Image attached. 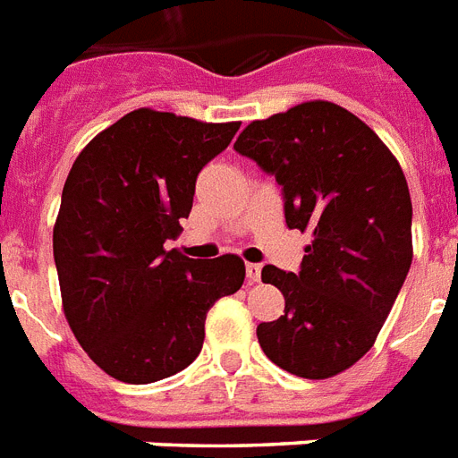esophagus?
Returning <instances> with one entry per match:
<instances>
[{
  "instance_id": "obj_1",
  "label": "esophagus",
  "mask_w": 458,
  "mask_h": 458,
  "mask_svg": "<svg viewBox=\"0 0 458 458\" xmlns=\"http://www.w3.org/2000/svg\"><path fill=\"white\" fill-rule=\"evenodd\" d=\"M246 276H248V281H259V276H262V267L255 265V262H248Z\"/></svg>"
}]
</instances>
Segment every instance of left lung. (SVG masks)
Here are the masks:
<instances>
[{"mask_svg":"<svg viewBox=\"0 0 458 458\" xmlns=\"http://www.w3.org/2000/svg\"><path fill=\"white\" fill-rule=\"evenodd\" d=\"M233 148L276 177L288 229L312 232L298 274L262 269L286 310L259 324V347L300 378L338 376L374 347L411 267L404 172L367 123L331 101L252 120Z\"/></svg>","mask_w":458,"mask_h":458,"instance_id":"left-lung-1","label":"left lung"}]
</instances>
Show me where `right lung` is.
Listing matches in <instances>:
<instances>
[{
  "mask_svg": "<svg viewBox=\"0 0 458 458\" xmlns=\"http://www.w3.org/2000/svg\"><path fill=\"white\" fill-rule=\"evenodd\" d=\"M239 127L137 108L72 163L54 225L61 300L82 350L113 378L144 386L189 367L208 310L243 286L236 255L203 262L165 248L199 172Z\"/></svg>",
  "mask_w": 458,
  "mask_h": 458,
  "instance_id": "obj_1",
  "label": "right lung"
}]
</instances>
